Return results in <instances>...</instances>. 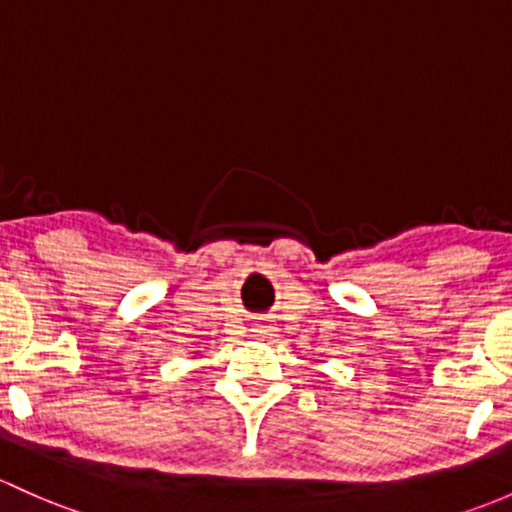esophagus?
Returning a JSON list of instances; mask_svg holds the SVG:
<instances>
[{
    "mask_svg": "<svg viewBox=\"0 0 512 512\" xmlns=\"http://www.w3.org/2000/svg\"><path fill=\"white\" fill-rule=\"evenodd\" d=\"M252 333H255L257 338H272L274 333H277V326L270 324V321H267V319H262L260 324L252 326Z\"/></svg>",
    "mask_w": 512,
    "mask_h": 512,
    "instance_id": "esophagus-1",
    "label": "esophagus"
}]
</instances>
